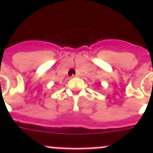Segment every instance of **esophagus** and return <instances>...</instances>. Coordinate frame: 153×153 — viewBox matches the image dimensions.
I'll use <instances>...</instances> for the list:
<instances>
[{
	"instance_id": "obj_1",
	"label": "esophagus",
	"mask_w": 153,
	"mask_h": 153,
	"mask_svg": "<svg viewBox=\"0 0 153 153\" xmlns=\"http://www.w3.org/2000/svg\"><path fill=\"white\" fill-rule=\"evenodd\" d=\"M72 76H73V77H77V76H78V74H76V75H72Z\"/></svg>"
}]
</instances>
